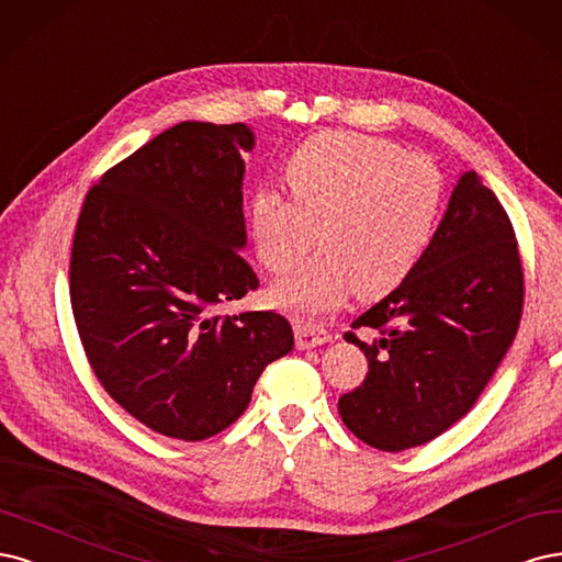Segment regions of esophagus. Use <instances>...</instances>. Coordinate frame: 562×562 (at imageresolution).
<instances>
[{
    "label": "esophagus",
    "instance_id": "esophagus-1",
    "mask_svg": "<svg viewBox=\"0 0 562 562\" xmlns=\"http://www.w3.org/2000/svg\"><path fill=\"white\" fill-rule=\"evenodd\" d=\"M294 336H296L299 350H311V348L324 346V342L331 340V334L327 329L319 327V324H311V322H296Z\"/></svg>",
    "mask_w": 562,
    "mask_h": 562
}]
</instances>
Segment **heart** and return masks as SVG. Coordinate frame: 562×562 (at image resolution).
Masks as SVG:
<instances>
[{
	"label": "heart",
	"instance_id": "obj_1",
	"mask_svg": "<svg viewBox=\"0 0 562 562\" xmlns=\"http://www.w3.org/2000/svg\"><path fill=\"white\" fill-rule=\"evenodd\" d=\"M284 182L292 198L255 195L249 231L270 273L292 270L319 235V255L268 292L280 311L303 317L334 311L352 292L378 296L400 284L429 247L446 198L431 158L359 133L303 142Z\"/></svg>",
	"mask_w": 562,
	"mask_h": 562
}]
</instances>
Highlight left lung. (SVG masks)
I'll use <instances>...</instances> for the list:
<instances>
[{
	"label": "left lung",
	"instance_id": "obj_1",
	"mask_svg": "<svg viewBox=\"0 0 562 562\" xmlns=\"http://www.w3.org/2000/svg\"><path fill=\"white\" fill-rule=\"evenodd\" d=\"M522 266L509 214L464 172L420 261L350 327L369 359L364 383L338 400L364 443L400 452L437 439L472 411L516 338Z\"/></svg>",
	"mask_w": 562,
	"mask_h": 562
}]
</instances>
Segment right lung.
<instances>
[{"instance_id": "obj_1", "label": "right lung", "mask_w": 562, "mask_h": 562, "mask_svg": "<svg viewBox=\"0 0 562 562\" xmlns=\"http://www.w3.org/2000/svg\"><path fill=\"white\" fill-rule=\"evenodd\" d=\"M245 123H177L90 187L69 259L88 364L135 420L203 441L245 413L263 369L294 348L278 313L214 315L255 292L240 257Z\"/></svg>"}]
</instances>
